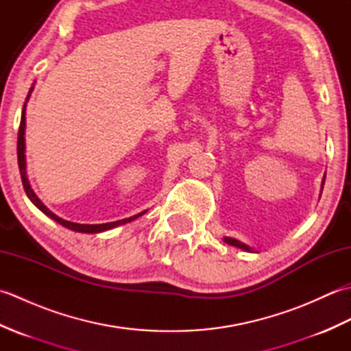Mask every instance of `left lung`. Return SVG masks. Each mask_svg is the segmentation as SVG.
<instances>
[{
  "mask_svg": "<svg viewBox=\"0 0 351 351\" xmlns=\"http://www.w3.org/2000/svg\"><path fill=\"white\" fill-rule=\"evenodd\" d=\"M326 178V176H324ZM323 184H324V180H323ZM323 190V189H322ZM225 243L226 244H229V245H235V247H238V249H243V250H245V252H252V249L249 247L247 244H244V243H241V241H238V240H235V238H229V237H226L225 238Z\"/></svg>",
  "mask_w": 351,
  "mask_h": 351,
  "instance_id": "8db88e82",
  "label": "left lung"
}]
</instances>
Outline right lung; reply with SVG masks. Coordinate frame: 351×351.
Wrapping results in <instances>:
<instances>
[{
    "label": "right lung",
    "mask_w": 351,
    "mask_h": 351,
    "mask_svg": "<svg viewBox=\"0 0 351 351\" xmlns=\"http://www.w3.org/2000/svg\"><path fill=\"white\" fill-rule=\"evenodd\" d=\"M33 92V87L29 88V93ZM29 93L27 96V101L29 98ZM27 101L24 104V108H22V116H21V125H19V131H18V164H19V171H21V180H22V185H24V190L27 193L28 199L32 200V202L39 208V210L45 214L51 217L52 220H56L57 223H60L62 226L68 228L71 230H75V232H83V234H99L104 232V230H108V229H113L117 228L121 225H125V223H130L132 220L138 219L140 215H143L146 211H141L136 215H132V217L128 219H123V220H117V221H111V223H102V225H81V223H73V221H68V220H63L52 213L51 210H48L47 206L43 205L42 200L36 196V193L33 191L32 185L28 182V178H27V169H25V106H27Z\"/></svg>",
    "instance_id": "right-lung-1"
}]
</instances>
